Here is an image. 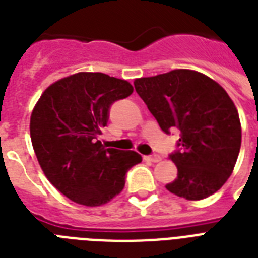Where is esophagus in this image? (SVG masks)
Returning a JSON list of instances; mask_svg holds the SVG:
<instances>
[{
    "mask_svg": "<svg viewBox=\"0 0 258 258\" xmlns=\"http://www.w3.org/2000/svg\"><path fill=\"white\" fill-rule=\"evenodd\" d=\"M145 159L149 162H153V163H157V162H161L162 158L157 155V154H151V155H146Z\"/></svg>",
    "mask_w": 258,
    "mask_h": 258,
    "instance_id": "obj_1",
    "label": "esophagus"
}]
</instances>
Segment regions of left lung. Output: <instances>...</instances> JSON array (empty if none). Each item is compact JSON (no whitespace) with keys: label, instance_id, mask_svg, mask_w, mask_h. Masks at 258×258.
I'll return each mask as SVG.
<instances>
[{"label":"left lung","instance_id":"8db88e82","mask_svg":"<svg viewBox=\"0 0 258 258\" xmlns=\"http://www.w3.org/2000/svg\"><path fill=\"white\" fill-rule=\"evenodd\" d=\"M134 86L163 133L180 131L178 149L169 155L178 175L166 188L188 201L218 191L232 174L241 147L240 117L226 91L190 70L137 79Z\"/></svg>","mask_w":258,"mask_h":258}]
</instances>
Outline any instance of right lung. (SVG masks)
Returning a JSON list of instances; mask_svg holds the SVG:
<instances>
[{"mask_svg": "<svg viewBox=\"0 0 258 258\" xmlns=\"http://www.w3.org/2000/svg\"><path fill=\"white\" fill-rule=\"evenodd\" d=\"M134 88L100 72H80L44 91L30 116V139L49 182L67 198L100 206L123 190L125 174L142 162L135 151L99 141L115 101Z\"/></svg>", "mask_w": 258, "mask_h": 258, "instance_id": "obj_1", "label": "right lung"}]
</instances>
